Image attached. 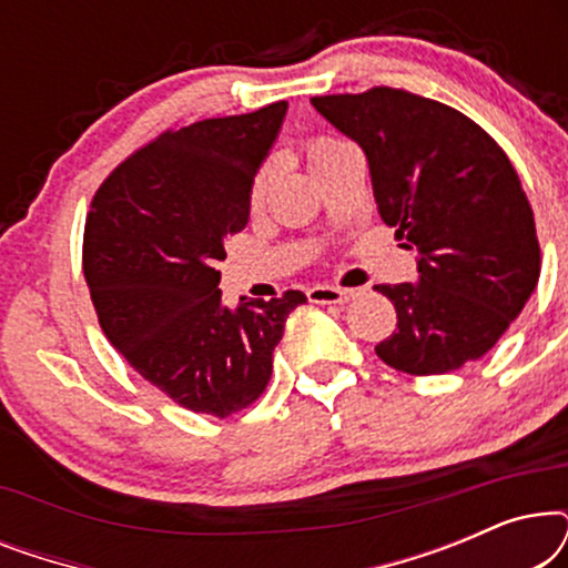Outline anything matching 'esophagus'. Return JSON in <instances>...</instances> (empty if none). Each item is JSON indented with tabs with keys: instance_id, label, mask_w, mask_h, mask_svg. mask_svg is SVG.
I'll use <instances>...</instances> for the list:
<instances>
[{
	"instance_id": "1",
	"label": "esophagus",
	"mask_w": 568,
	"mask_h": 568,
	"mask_svg": "<svg viewBox=\"0 0 568 568\" xmlns=\"http://www.w3.org/2000/svg\"><path fill=\"white\" fill-rule=\"evenodd\" d=\"M310 302L315 305H344V302L354 300V290H341V286H328V284H317L307 292Z\"/></svg>"
}]
</instances>
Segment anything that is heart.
<instances>
[{
  "instance_id": "obj_1",
  "label": "heart",
  "mask_w": 568,
  "mask_h": 568,
  "mask_svg": "<svg viewBox=\"0 0 568 568\" xmlns=\"http://www.w3.org/2000/svg\"><path fill=\"white\" fill-rule=\"evenodd\" d=\"M338 144H344V142H338V139H331V136L313 139V142H310V146H307L310 165H313L315 160H321L323 154H328L331 150H336ZM266 185H268V168H263L261 173L255 175V181L251 185V204L253 206H261L263 204V196H266Z\"/></svg>"
}]
</instances>
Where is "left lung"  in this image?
<instances>
[{"label":"left lung","mask_w":568,"mask_h":568,"mask_svg":"<svg viewBox=\"0 0 568 568\" xmlns=\"http://www.w3.org/2000/svg\"><path fill=\"white\" fill-rule=\"evenodd\" d=\"M310 103L367 154L377 212L418 253L416 284H377L398 328L375 352L406 375L480 359L540 276L535 220L499 144L455 108L395 88Z\"/></svg>","instance_id":"obj_1"}]
</instances>
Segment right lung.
<instances>
[{
	"label": "right lung",
	"instance_id": "add662e5",
	"mask_svg": "<svg viewBox=\"0 0 568 568\" xmlns=\"http://www.w3.org/2000/svg\"><path fill=\"white\" fill-rule=\"evenodd\" d=\"M286 115L261 111L165 131L95 191L82 268L100 328L178 406L227 418L261 398L290 313L307 297L222 305L216 263L251 214V185Z\"/></svg>",
	"mask_w": 568,
	"mask_h": 568
}]
</instances>
